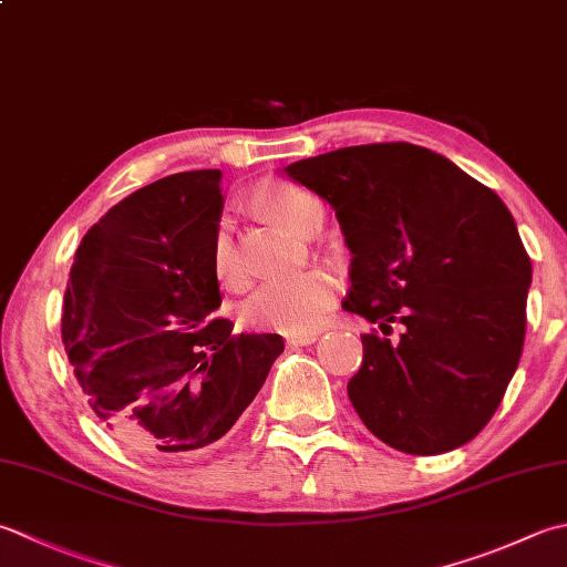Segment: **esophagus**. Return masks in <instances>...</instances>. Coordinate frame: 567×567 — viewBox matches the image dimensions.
<instances>
[{
    "instance_id": "esophagus-1",
    "label": "esophagus",
    "mask_w": 567,
    "mask_h": 567,
    "mask_svg": "<svg viewBox=\"0 0 567 567\" xmlns=\"http://www.w3.org/2000/svg\"><path fill=\"white\" fill-rule=\"evenodd\" d=\"M287 347H309V343L317 341V334H290L285 337Z\"/></svg>"
}]
</instances>
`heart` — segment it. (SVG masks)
<instances>
[{"instance_id": "heart-1", "label": "heart", "mask_w": 567, "mask_h": 567, "mask_svg": "<svg viewBox=\"0 0 567 567\" xmlns=\"http://www.w3.org/2000/svg\"><path fill=\"white\" fill-rule=\"evenodd\" d=\"M258 204L270 216L282 220L299 236H307L317 220H321V204L317 198L295 184H275L262 188ZM210 265L216 280L236 290L246 282L240 252L236 246V233L228 218H220L210 240ZM337 302L334 277L309 270L302 275L275 277L255 290L243 305V321L255 329L282 331V334H307L321 327L331 307Z\"/></svg>"}]
</instances>
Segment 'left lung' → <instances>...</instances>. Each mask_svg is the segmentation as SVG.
I'll list each match as a JSON object with an SVG mask.
<instances>
[{
	"label": "left lung",
	"mask_w": 567,
	"mask_h": 567,
	"mask_svg": "<svg viewBox=\"0 0 567 567\" xmlns=\"http://www.w3.org/2000/svg\"><path fill=\"white\" fill-rule=\"evenodd\" d=\"M337 210L351 250L343 309L361 334L349 398L393 450L467 445L496 413L526 337L530 258L489 186L410 142L343 147L287 166ZM393 323L404 334L390 339Z\"/></svg>",
	"instance_id": "left-lung-1"
}]
</instances>
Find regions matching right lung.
<instances>
[{
    "label": "right lung",
    "instance_id": "1",
    "mask_svg": "<svg viewBox=\"0 0 567 567\" xmlns=\"http://www.w3.org/2000/svg\"><path fill=\"white\" fill-rule=\"evenodd\" d=\"M218 169L172 174L85 233L63 295L61 339L93 413L142 454L214 445L258 395L280 334H233L210 240Z\"/></svg>",
    "mask_w": 567,
    "mask_h": 567
}]
</instances>
